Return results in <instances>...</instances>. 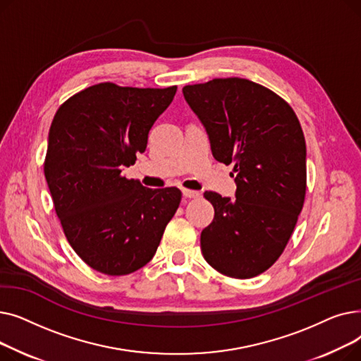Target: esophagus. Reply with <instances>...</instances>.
I'll return each mask as SVG.
<instances>
[{
    "mask_svg": "<svg viewBox=\"0 0 361 361\" xmlns=\"http://www.w3.org/2000/svg\"><path fill=\"white\" fill-rule=\"evenodd\" d=\"M200 192H196V190H190V188H183V196L187 197V199H197L200 197Z\"/></svg>",
    "mask_w": 361,
    "mask_h": 361,
    "instance_id": "esophagus-1",
    "label": "esophagus"
}]
</instances>
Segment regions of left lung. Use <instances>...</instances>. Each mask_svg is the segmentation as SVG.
I'll list each match as a JSON object with an SVG mask.
<instances>
[{"label": "left lung", "mask_w": 361, "mask_h": 361, "mask_svg": "<svg viewBox=\"0 0 361 361\" xmlns=\"http://www.w3.org/2000/svg\"><path fill=\"white\" fill-rule=\"evenodd\" d=\"M211 140L212 155L234 165L235 199L204 192L215 209L200 234L203 257L231 278H253L278 260L306 196V140L293 108L247 79L183 87Z\"/></svg>", "instance_id": "8db88e82"}]
</instances>
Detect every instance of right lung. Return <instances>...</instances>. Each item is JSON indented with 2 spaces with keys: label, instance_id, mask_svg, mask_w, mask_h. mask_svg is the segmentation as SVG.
<instances>
[{
  "label": "right lung",
  "instance_id": "add662e5",
  "mask_svg": "<svg viewBox=\"0 0 361 361\" xmlns=\"http://www.w3.org/2000/svg\"><path fill=\"white\" fill-rule=\"evenodd\" d=\"M177 86L99 83L73 94L55 112L44 173L63 231L94 271L120 276L154 257L177 212V187L146 188L121 176L147 145L149 130L173 102Z\"/></svg>",
  "mask_w": 361,
  "mask_h": 361
}]
</instances>
